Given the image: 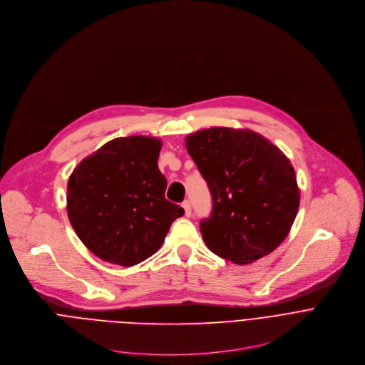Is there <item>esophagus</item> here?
<instances>
[{
  "label": "esophagus",
  "instance_id": "1",
  "mask_svg": "<svg viewBox=\"0 0 365 365\" xmlns=\"http://www.w3.org/2000/svg\"><path fill=\"white\" fill-rule=\"evenodd\" d=\"M182 207H184L185 215H187V217H190V215H191V204H190V201H188V200H185V201L182 202Z\"/></svg>",
  "mask_w": 365,
  "mask_h": 365
}]
</instances>
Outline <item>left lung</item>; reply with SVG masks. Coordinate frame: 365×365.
<instances>
[{"label": "left lung", "instance_id": "left-lung-1", "mask_svg": "<svg viewBox=\"0 0 365 365\" xmlns=\"http://www.w3.org/2000/svg\"><path fill=\"white\" fill-rule=\"evenodd\" d=\"M185 145L212 200L211 214L200 223L207 247L237 264L272 253L286 239L299 208L289 160L247 129H202L188 135Z\"/></svg>", "mask_w": 365, "mask_h": 365}]
</instances>
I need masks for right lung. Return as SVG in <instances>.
Instances as JSON below:
<instances>
[{
  "label": "right lung",
  "instance_id": "obj_1",
  "mask_svg": "<svg viewBox=\"0 0 365 365\" xmlns=\"http://www.w3.org/2000/svg\"><path fill=\"white\" fill-rule=\"evenodd\" d=\"M161 140L116 138L68 178L67 215L83 245L105 262L133 266L153 256L184 208L165 198Z\"/></svg>",
  "mask_w": 365,
  "mask_h": 365
}]
</instances>
